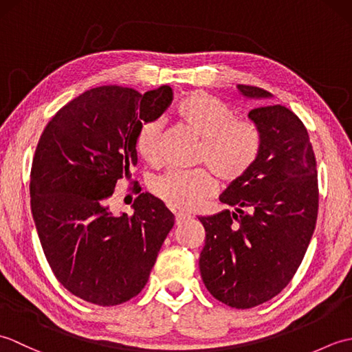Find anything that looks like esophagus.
Segmentation results:
<instances>
[{
    "label": "esophagus",
    "instance_id": "esophagus-1",
    "mask_svg": "<svg viewBox=\"0 0 352 352\" xmlns=\"http://www.w3.org/2000/svg\"><path fill=\"white\" fill-rule=\"evenodd\" d=\"M190 216L189 214H184V213H175V223L177 226H180V223L189 221Z\"/></svg>",
    "mask_w": 352,
    "mask_h": 352
}]
</instances>
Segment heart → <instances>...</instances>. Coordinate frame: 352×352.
I'll list each match as a JSON object with an SVG mask.
<instances>
[{
	"label": "heart",
	"instance_id": "heart-1",
	"mask_svg": "<svg viewBox=\"0 0 352 352\" xmlns=\"http://www.w3.org/2000/svg\"><path fill=\"white\" fill-rule=\"evenodd\" d=\"M180 122L199 140L197 160L219 180L233 183L257 160L260 133L248 119L236 118L226 102L206 92H192L175 106ZM162 122L153 119L140 126L136 151L148 163L159 157ZM153 192L168 206L192 210L213 195L214 183L207 170H166L153 182Z\"/></svg>",
	"mask_w": 352,
	"mask_h": 352
}]
</instances>
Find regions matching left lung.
I'll return each instance as SVG.
<instances>
[{"label":"left lung","instance_id":"obj_1","mask_svg":"<svg viewBox=\"0 0 352 352\" xmlns=\"http://www.w3.org/2000/svg\"><path fill=\"white\" fill-rule=\"evenodd\" d=\"M248 100L272 95L237 85ZM257 160L219 201L230 210L201 216L206 245L199 271L207 290L234 309L263 304L287 286L307 251L318 218V170L307 129L287 107L260 104Z\"/></svg>","mask_w":352,"mask_h":352}]
</instances>
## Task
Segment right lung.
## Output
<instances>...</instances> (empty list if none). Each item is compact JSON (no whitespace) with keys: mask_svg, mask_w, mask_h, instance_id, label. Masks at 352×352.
I'll list each match as a JSON object with an SVG mask.
<instances>
[{"mask_svg":"<svg viewBox=\"0 0 352 352\" xmlns=\"http://www.w3.org/2000/svg\"><path fill=\"white\" fill-rule=\"evenodd\" d=\"M170 101L169 86L144 95L95 87L58 110L37 144L30 178L37 234L56 278L87 302L106 307L136 296L174 227V214L148 192L131 216L109 206L138 163L139 129Z\"/></svg>","mask_w":352,"mask_h":352,"instance_id":"add662e5","label":"right lung"}]
</instances>
